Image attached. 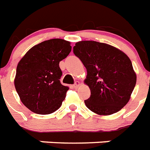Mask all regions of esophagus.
Instances as JSON below:
<instances>
[{
	"mask_svg": "<svg viewBox=\"0 0 150 150\" xmlns=\"http://www.w3.org/2000/svg\"><path fill=\"white\" fill-rule=\"evenodd\" d=\"M81 82H79V81H76V82L74 84V87L75 88V89H76V88H78V87L81 86Z\"/></svg>",
	"mask_w": 150,
	"mask_h": 150,
	"instance_id": "esophagus-1",
	"label": "esophagus"
}]
</instances>
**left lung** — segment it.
Listing matches in <instances>:
<instances>
[{
	"label": "left lung",
	"mask_w": 150,
	"mask_h": 150,
	"mask_svg": "<svg viewBox=\"0 0 150 150\" xmlns=\"http://www.w3.org/2000/svg\"><path fill=\"white\" fill-rule=\"evenodd\" d=\"M74 52L87 69L84 83L91 97L84 103L99 115L118 112L129 102L136 83V74L125 52L106 43L80 41Z\"/></svg>",
	"instance_id": "8db88e82"
}]
</instances>
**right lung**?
Wrapping results in <instances>:
<instances>
[{
  "instance_id": "obj_1",
  "label": "right lung",
  "mask_w": 150,
  "mask_h": 150,
  "mask_svg": "<svg viewBox=\"0 0 150 150\" xmlns=\"http://www.w3.org/2000/svg\"><path fill=\"white\" fill-rule=\"evenodd\" d=\"M70 42L46 40L34 45L17 66L14 83L20 100L30 111L49 115L60 108L69 87L61 84L59 62L71 51Z\"/></svg>"
}]
</instances>
